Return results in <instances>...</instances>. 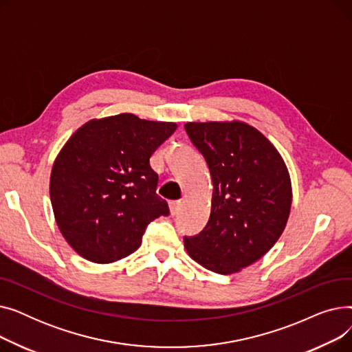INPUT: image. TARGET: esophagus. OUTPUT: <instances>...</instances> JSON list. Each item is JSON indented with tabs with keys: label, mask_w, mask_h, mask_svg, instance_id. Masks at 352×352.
Listing matches in <instances>:
<instances>
[{
	"label": "esophagus",
	"mask_w": 352,
	"mask_h": 352,
	"mask_svg": "<svg viewBox=\"0 0 352 352\" xmlns=\"http://www.w3.org/2000/svg\"><path fill=\"white\" fill-rule=\"evenodd\" d=\"M170 212L171 215L178 214V211L181 210V201H170Z\"/></svg>",
	"instance_id": "esophagus-1"
}]
</instances>
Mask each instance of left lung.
<instances>
[{
    "instance_id": "8db88e82",
    "label": "left lung",
    "mask_w": 352,
    "mask_h": 352,
    "mask_svg": "<svg viewBox=\"0 0 352 352\" xmlns=\"http://www.w3.org/2000/svg\"><path fill=\"white\" fill-rule=\"evenodd\" d=\"M186 131L207 161L214 190L206 228L184 236V245L210 271L238 272L265 255L287 226L292 202L287 165L245 122H187Z\"/></svg>"
}]
</instances>
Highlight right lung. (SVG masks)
Here are the masks:
<instances>
[{"instance_id": "obj_1", "label": "right lung", "mask_w": 352, "mask_h": 352, "mask_svg": "<svg viewBox=\"0 0 352 352\" xmlns=\"http://www.w3.org/2000/svg\"><path fill=\"white\" fill-rule=\"evenodd\" d=\"M175 129V122L118 114L85 122L61 148L50 178L52 211L65 241L85 260L128 256L146 226L170 214L150 157Z\"/></svg>"}]
</instances>
